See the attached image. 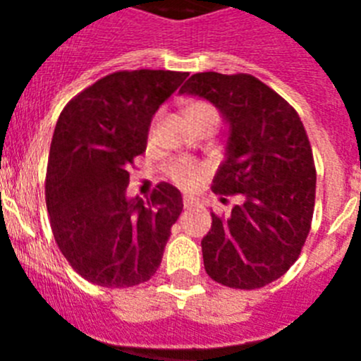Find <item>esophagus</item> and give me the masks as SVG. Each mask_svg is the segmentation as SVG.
Segmentation results:
<instances>
[{"mask_svg": "<svg viewBox=\"0 0 361 361\" xmlns=\"http://www.w3.org/2000/svg\"><path fill=\"white\" fill-rule=\"evenodd\" d=\"M184 208H193V206H195V199H193V197H184Z\"/></svg>", "mask_w": 361, "mask_h": 361, "instance_id": "1", "label": "esophagus"}]
</instances>
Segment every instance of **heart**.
<instances>
[{"mask_svg":"<svg viewBox=\"0 0 361 361\" xmlns=\"http://www.w3.org/2000/svg\"><path fill=\"white\" fill-rule=\"evenodd\" d=\"M184 116H186L188 123L193 126V130L200 128H213L215 130L219 126L220 114L215 106H213L209 101H204V99H193L184 106ZM159 132V116H155L149 123L148 128V141L152 142ZM204 168L199 162L191 161L186 157L173 159L170 164L166 166V175L170 177V180L173 184H177L178 188H184V190H191L199 184V180L202 178Z\"/></svg>","mask_w":361,"mask_h":361,"instance_id":"obj_1","label":"heart"}]
</instances>
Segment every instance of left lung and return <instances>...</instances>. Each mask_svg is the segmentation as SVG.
I'll use <instances>...</instances> for the list:
<instances>
[{
  "mask_svg": "<svg viewBox=\"0 0 361 361\" xmlns=\"http://www.w3.org/2000/svg\"><path fill=\"white\" fill-rule=\"evenodd\" d=\"M180 94L208 99L229 123L213 193H242L228 216L212 213L206 273L233 289L264 288L302 253L314 212L317 168L295 108L250 73H193ZM226 200V199H222Z\"/></svg>",
  "mask_w": 361,
  "mask_h": 361,
  "instance_id": "1",
  "label": "left lung"
}]
</instances>
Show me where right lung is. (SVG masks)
Instances as JSON below:
<instances>
[{"mask_svg":"<svg viewBox=\"0 0 361 361\" xmlns=\"http://www.w3.org/2000/svg\"><path fill=\"white\" fill-rule=\"evenodd\" d=\"M186 78L114 72L70 99L57 119L44 178L50 228L70 266L95 286L133 288L161 266L180 191L159 183L149 199L130 200L126 186L153 114Z\"/></svg>","mask_w":361,"mask_h":361,"instance_id":"1","label":"right lung"}]
</instances>
